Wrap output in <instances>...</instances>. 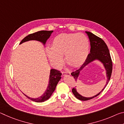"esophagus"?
Returning a JSON list of instances; mask_svg holds the SVG:
<instances>
[{
	"instance_id": "esophagus-1",
	"label": "esophagus",
	"mask_w": 124,
	"mask_h": 124,
	"mask_svg": "<svg viewBox=\"0 0 124 124\" xmlns=\"http://www.w3.org/2000/svg\"><path fill=\"white\" fill-rule=\"evenodd\" d=\"M62 74L63 76H66V75H70V72H62Z\"/></svg>"
}]
</instances>
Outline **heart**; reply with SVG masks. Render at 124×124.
I'll use <instances>...</instances> for the list:
<instances>
[{
    "mask_svg": "<svg viewBox=\"0 0 124 124\" xmlns=\"http://www.w3.org/2000/svg\"><path fill=\"white\" fill-rule=\"evenodd\" d=\"M90 43L87 37L83 33L61 34L56 36L52 43V46L46 48V52L50 61L57 68L64 60L74 67L82 65L89 53Z\"/></svg>",
    "mask_w": 124,
    "mask_h": 124,
    "instance_id": "heart-1",
    "label": "heart"
}]
</instances>
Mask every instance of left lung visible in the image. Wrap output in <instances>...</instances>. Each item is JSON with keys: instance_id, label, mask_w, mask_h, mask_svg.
<instances>
[{"instance_id": "obj_1", "label": "left lung", "mask_w": 124, "mask_h": 124, "mask_svg": "<svg viewBox=\"0 0 124 124\" xmlns=\"http://www.w3.org/2000/svg\"><path fill=\"white\" fill-rule=\"evenodd\" d=\"M86 33L89 37L90 41V46H91L90 53L88 54L87 59L86 60L85 62L84 63V64L81 66L79 70H75V72H72L71 73V75L74 78L75 81L77 82L78 79L81 71L89 64L95 61H98L103 64L105 70H106L107 82L103 89L99 93L91 97H86L83 96L78 92L77 89L73 88L72 89L73 93L74 94L75 97L81 101L90 100L99 95L103 91V90L108 84L112 72V61L107 45L101 38L96 36L93 33L90 32H86Z\"/></svg>"}]
</instances>
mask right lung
I'll list each match as a JSON object with an SVG mask.
<instances>
[{"instance_id": "1", "label": "right lung", "mask_w": 124, "mask_h": 124, "mask_svg": "<svg viewBox=\"0 0 124 124\" xmlns=\"http://www.w3.org/2000/svg\"><path fill=\"white\" fill-rule=\"evenodd\" d=\"M53 32V31H41L33 33V34H29L22 40L20 44L30 40H36L40 42L45 46L47 40L50 37ZM61 75L62 73L60 72V71L54 70V69H51V70H50L49 84H48L46 89L43 95L37 98H32L25 95V94L24 95L33 101L36 102H43L49 99L51 96L52 94L53 93L58 81L61 79Z\"/></svg>"}]
</instances>
